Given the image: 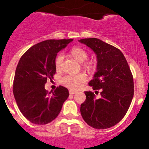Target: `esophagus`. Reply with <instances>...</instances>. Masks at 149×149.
Returning <instances> with one entry per match:
<instances>
[{"label": "esophagus", "mask_w": 149, "mask_h": 149, "mask_svg": "<svg viewBox=\"0 0 149 149\" xmlns=\"http://www.w3.org/2000/svg\"><path fill=\"white\" fill-rule=\"evenodd\" d=\"M76 93V92L74 91V90H70V91H69V93H70V95H73V94H75Z\"/></svg>", "instance_id": "esophagus-1"}]
</instances>
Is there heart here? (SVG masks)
Returning a JSON list of instances; mask_svg holds the SVG:
<instances>
[{"label": "heart", "mask_w": 149, "mask_h": 149, "mask_svg": "<svg viewBox=\"0 0 149 149\" xmlns=\"http://www.w3.org/2000/svg\"><path fill=\"white\" fill-rule=\"evenodd\" d=\"M70 54L79 62H84L88 57V54L87 51L84 48H80V47H74L72 48L70 50ZM62 60H63V55L62 54H59L55 61V66L57 70L60 69ZM84 66L87 69L90 70L93 68V64L91 62H86L84 64ZM86 79H87V76L84 73H79L77 74H70L63 76L61 79V83L62 85L68 88L71 89V90H76L80 86V84L86 81Z\"/></svg>", "instance_id": "b5f03b06"}]
</instances>
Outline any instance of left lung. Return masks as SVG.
<instances>
[{
	"mask_svg": "<svg viewBox=\"0 0 149 149\" xmlns=\"http://www.w3.org/2000/svg\"><path fill=\"white\" fill-rule=\"evenodd\" d=\"M79 42L96 55V72L89 85L101 91L100 98H95L92 92L84 93L86 100L81 104V115L95 129L110 128L122 120L131 104L134 95L132 74L124 55L117 48L97 38Z\"/></svg>",
	"mask_w": 149,
	"mask_h": 149,
	"instance_id": "1",
	"label": "left lung"
}]
</instances>
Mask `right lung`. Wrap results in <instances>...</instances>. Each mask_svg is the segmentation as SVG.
<instances>
[{"instance_id": "right-lung-1", "label": "right lung", "mask_w": 149, "mask_h": 149, "mask_svg": "<svg viewBox=\"0 0 149 149\" xmlns=\"http://www.w3.org/2000/svg\"><path fill=\"white\" fill-rule=\"evenodd\" d=\"M70 40H48L31 47L20 58L15 71L13 93L18 108L26 118L35 124H47L58 116L69 96L62 86L48 93L47 79L54 78L57 53Z\"/></svg>"}]
</instances>
